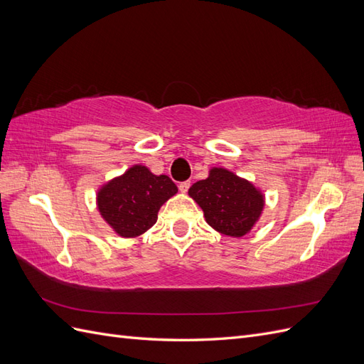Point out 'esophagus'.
Listing matches in <instances>:
<instances>
[{"label":"esophagus","mask_w":364,"mask_h":364,"mask_svg":"<svg viewBox=\"0 0 364 364\" xmlns=\"http://www.w3.org/2000/svg\"><path fill=\"white\" fill-rule=\"evenodd\" d=\"M190 186H191V182L190 181H185V182L179 183V190H181V193H186V191L190 190Z\"/></svg>","instance_id":"esophagus-1"}]
</instances>
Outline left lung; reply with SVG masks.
Returning a JSON list of instances; mask_svg holds the SVG:
<instances>
[{"mask_svg": "<svg viewBox=\"0 0 364 364\" xmlns=\"http://www.w3.org/2000/svg\"><path fill=\"white\" fill-rule=\"evenodd\" d=\"M188 194L203 209L206 223L229 237L246 235L264 206V196L255 186L225 168H213Z\"/></svg>", "mask_w": 364, "mask_h": 364, "instance_id": "obj_1", "label": "left lung"}]
</instances>
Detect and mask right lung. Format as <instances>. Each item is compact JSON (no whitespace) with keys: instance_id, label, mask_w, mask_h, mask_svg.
Masks as SVG:
<instances>
[{"instance_id":"1","label":"right lung","mask_w":364,"mask_h":364,"mask_svg":"<svg viewBox=\"0 0 364 364\" xmlns=\"http://www.w3.org/2000/svg\"><path fill=\"white\" fill-rule=\"evenodd\" d=\"M176 193L178 186L168 176H155L144 165H134L98 191L97 203L115 232L130 238L155 225L159 208Z\"/></svg>"}]
</instances>
